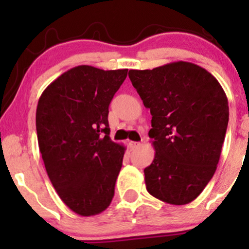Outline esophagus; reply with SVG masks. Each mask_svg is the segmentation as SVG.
Segmentation results:
<instances>
[{"mask_svg":"<svg viewBox=\"0 0 249 249\" xmlns=\"http://www.w3.org/2000/svg\"><path fill=\"white\" fill-rule=\"evenodd\" d=\"M128 145H130V147L132 148V150H136V148H138L142 144L139 142H128Z\"/></svg>","mask_w":249,"mask_h":249,"instance_id":"obj_1","label":"esophagus"}]
</instances>
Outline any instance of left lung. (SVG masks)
I'll list each match as a JSON object with an SVG mask.
<instances>
[{"label":"left lung","instance_id":"8db88e82","mask_svg":"<svg viewBox=\"0 0 249 249\" xmlns=\"http://www.w3.org/2000/svg\"><path fill=\"white\" fill-rule=\"evenodd\" d=\"M128 77L152 115L156 154L144 170L147 192L172 205H186L204 191L216 170L228 125V101L213 75L190 62Z\"/></svg>","mask_w":249,"mask_h":249}]
</instances>
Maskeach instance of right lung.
Here are the masks:
<instances>
[{
    "mask_svg": "<svg viewBox=\"0 0 249 249\" xmlns=\"http://www.w3.org/2000/svg\"><path fill=\"white\" fill-rule=\"evenodd\" d=\"M127 69L79 65L43 91L36 110L38 146L62 201L82 216L102 213L115 196L125 147L112 142L108 105Z\"/></svg>",
    "mask_w": 249,
    "mask_h": 249,
    "instance_id": "obj_1",
    "label": "right lung"
}]
</instances>
